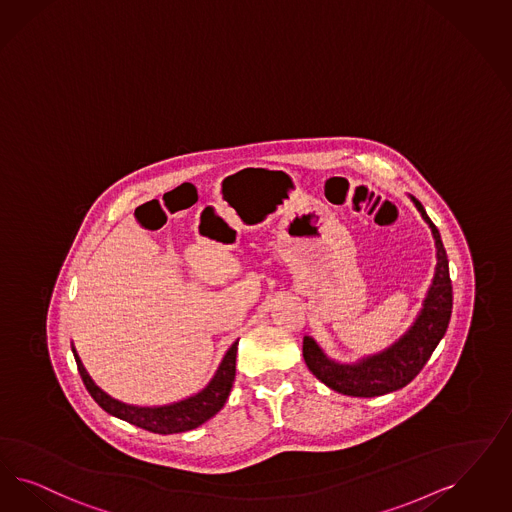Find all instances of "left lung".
Wrapping results in <instances>:
<instances>
[{"instance_id": "left-lung-1", "label": "left lung", "mask_w": 512, "mask_h": 512, "mask_svg": "<svg viewBox=\"0 0 512 512\" xmlns=\"http://www.w3.org/2000/svg\"><path fill=\"white\" fill-rule=\"evenodd\" d=\"M410 198L435 238L437 266L422 310L405 335L386 350L361 357L355 363H340L327 357L312 336H304L302 340V355L310 372L327 388L342 395L378 397L405 388L422 371L448 329L452 316V282L446 249L442 246L439 229L427 217L422 204L414 196Z\"/></svg>"}]
</instances>
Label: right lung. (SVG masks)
<instances>
[{
  "label": "right lung",
  "mask_w": 512,
  "mask_h": 512,
  "mask_svg": "<svg viewBox=\"0 0 512 512\" xmlns=\"http://www.w3.org/2000/svg\"><path fill=\"white\" fill-rule=\"evenodd\" d=\"M71 352L75 357V363H77V369L83 378L85 388L89 389L92 399L102 406L107 414L124 420V422L132 423L136 427H141L145 431H151V433L172 435V433H183V431L196 429L198 425L208 422L225 406L232 384H234V376H236L238 340L227 350L223 361L219 363L217 371L206 388L200 389L198 393H194L183 401L162 406L126 405V403L113 399L111 395H107L104 389L98 388L92 382V378L87 369L83 367L75 348H71Z\"/></svg>",
  "instance_id": "right-lung-1"
}]
</instances>
